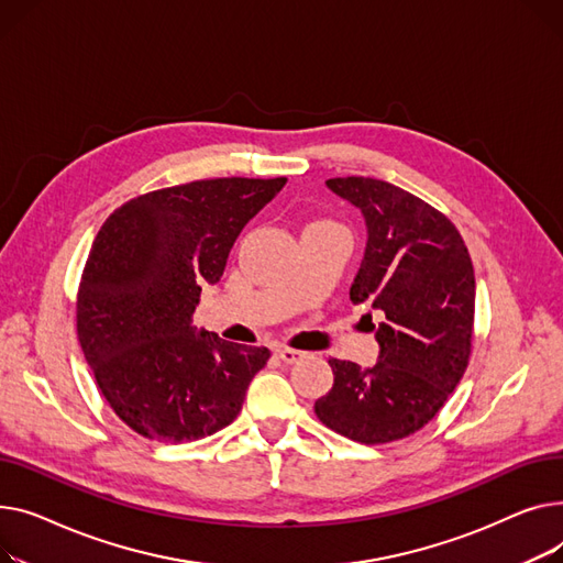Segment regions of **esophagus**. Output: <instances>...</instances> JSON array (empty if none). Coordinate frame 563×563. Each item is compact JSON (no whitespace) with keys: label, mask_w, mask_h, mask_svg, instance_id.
<instances>
[{"label":"esophagus","mask_w":563,"mask_h":563,"mask_svg":"<svg viewBox=\"0 0 563 563\" xmlns=\"http://www.w3.org/2000/svg\"><path fill=\"white\" fill-rule=\"evenodd\" d=\"M277 356L284 361V363H295L297 358H302L305 352L300 350H290V347H277Z\"/></svg>","instance_id":"1"}]
</instances>
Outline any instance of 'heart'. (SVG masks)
Listing matches in <instances>:
<instances>
[{
    "label": "heart",
    "mask_w": 563,
    "mask_h": 563,
    "mask_svg": "<svg viewBox=\"0 0 563 563\" xmlns=\"http://www.w3.org/2000/svg\"><path fill=\"white\" fill-rule=\"evenodd\" d=\"M311 224H324V222H311Z\"/></svg>",
    "instance_id": "b5f03b06"
}]
</instances>
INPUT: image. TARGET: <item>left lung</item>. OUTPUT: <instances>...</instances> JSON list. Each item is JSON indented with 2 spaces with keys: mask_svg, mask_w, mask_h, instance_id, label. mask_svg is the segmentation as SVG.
I'll return each instance as SVG.
<instances>
[{
  "mask_svg": "<svg viewBox=\"0 0 563 563\" xmlns=\"http://www.w3.org/2000/svg\"><path fill=\"white\" fill-rule=\"evenodd\" d=\"M324 184L366 220V252L350 300L371 305L384 320L373 324L375 366L329 358L334 386L316 400V416L352 441L390 443L432 420L466 373L473 261L456 227L420 197L371 177Z\"/></svg>",
  "mask_w": 563,
  "mask_h": 563,
  "instance_id": "1",
  "label": "left lung"
}]
</instances>
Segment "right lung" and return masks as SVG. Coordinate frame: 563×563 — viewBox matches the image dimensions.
<instances>
[{
	"mask_svg": "<svg viewBox=\"0 0 563 563\" xmlns=\"http://www.w3.org/2000/svg\"><path fill=\"white\" fill-rule=\"evenodd\" d=\"M286 177H222L129 200L99 229L77 295L84 356L115 416L145 439L216 434L243 407L268 347L192 327L243 227Z\"/></svg>",
	"mask_w": 563,
	"mask_h": 563,
	"instance_id": "right-lung-1",
	"label": "right lung"
}]
</instances>
